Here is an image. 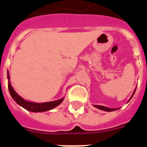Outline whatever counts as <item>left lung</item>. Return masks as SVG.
Returning a JSON list of instances; mask_svg holds the SVG:
<instances>
[{
  "label": "left lung",
  "mask_w": 147,
  "mask_h": 147,
  "mask_svg": "<svg viewBox=\"0 0 147 147\" xmlns=\"http://www.w3.org/2000/svg\"><path fill=\"white\" fill-rule=\"evenodd\" d=\"M136 90H135L134 93H133L132 96H131V98H129V100H130L131 98H132V97L133 96V95H134L135 92H136ZM94 107H97V108L99 109V110H105V111H107V112H110V111H114V110H117V109H111V108H109V107H104V106H101V105H94Z\"/></svg>",
  "instance_id": "8db88e82"
}]
</instances>
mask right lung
Returning <instances> with one entry per match:
<instances>
[{
	"label": "right lung",
	"mask_w": 147,
	"mask_h": 147,
	"mask_svg": "<svg viewBox=\"0 0 147 147\" xmlns=\"http://www.w3.org/2000/svg\"><path fill=\"white\" fill-rule=\"evenodd\" d=\"M7 78L9 80V81H8V88H9V90L11 96L12 97V98L15 100L17 104L20 105L21 107H23V108L28 110V111H32V112L48 111V110H51V109L54 108L59 105H60L62 101H63V99H64V98H61V99L57 100V101H54V102H45V103H34V102H27V101L23 99V98H21L12 88L9 81L10 76L9 74V71H7Z\"/></svg>",
	"instance_id": "1"
}]
</instances>
